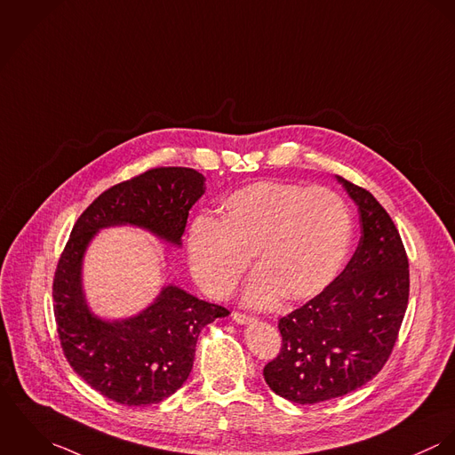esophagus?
<instances>
[{"label": "esophagus", "instance_id": "esophagus-1", "mask_svg": "<svg viewBox=\"0 0 455 455\" xmlns=\"http://www.w3.org/2000/svg\"><path fill=\"white\" fill-rule=\"evenodd\" d=\"M232 319H234L235 323H239V324H248V323H252V321H254V317H252V315L243 314V312H237V310H234V312H232Z\"/></svg>", "mask_w": 455, "mask_h": 455}]
</instances>
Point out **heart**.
<instances>
[{
	"label": "heart",
	"instance_id": "b5f03b06",
	"mask_svg": "<svg viewBox=\"0 0 455 455\" xmlns=\"http://www.w3.org/2000/svg\"><path fill=\"white\" fill-rule=\"evenodd\" d=\"M221 220L199 216L188 232L192 274L205 293H232L251 265L258 272L246 300L267 307L283 293L307 300L342 268L351 243V214L330 188L286 181H256L220 205Z\"/></svg>",
	"mask_w": 455,
	"mask_h": 455
}]
</instances>
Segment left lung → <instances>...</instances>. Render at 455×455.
Masks as SVG:
<instances>
[{
    "instance_id": "left-lung-1",
    "label": "left lung",
    "mask_w": 455,
    "mask_h": 455,
    "mask_svg": "<svg viewBox=\"0 0 455 455\" xmlns=\"http://www.w3.org/2000/svg\"><path fill=\"white\" fill-rule=\"evenodd\" d=\"M339 181L359 211L357 250L333 283L279 319L283 346L263 368L268 387L293 403L328 402L370 382L395 349L408 305L396 225L368 190Z\"/></svg>"
}]
</instances>
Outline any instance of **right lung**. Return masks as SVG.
Wrapping results in <instances>:
<instances>
[{"instance_id":"obj_1","label":"right lung","mask_w":455,"mask_h":455,"mask_svg":"<svg viewBox=\"0 0 455 455\" xmlns=\"http://www.w3.org/2000/svg\"><path fill=\"white\" fill-rule=\"evenodd\" d=\"M205 192L190 167H153L113 185L76 220L57 261L52 297L57 335L71 368L102 396L127 406L160 403L188 379L204 326L230 312L167 286L140 315L106 323L82 293V258L96 232L136 225L181 244L188 211Z\"/></svg>"}]
</instances>
